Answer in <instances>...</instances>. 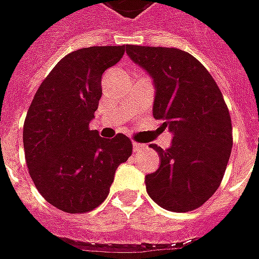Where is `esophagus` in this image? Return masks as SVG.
Instances as JSON below:
<instances>
[{
    "label": "esophagus",
    "instance_id": "esophagus-1",
    "mask_svg": "<svg viewBox=\"0 0 259 259\" xmlns=\"http://www.w3.org/2000/svg\"><path fill=\"white\" fill-rule=\"evenodd\" d=\"M144 147H146V144H143V143L133 142V151H135V153H139V151H142Z\"/></svg>",
    "mask_w": 259,
    "mask_h": 259
}]
</instances>
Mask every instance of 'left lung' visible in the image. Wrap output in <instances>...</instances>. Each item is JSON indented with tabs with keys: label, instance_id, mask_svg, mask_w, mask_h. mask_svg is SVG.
Masks as SVG:
<instances>
[{
	"label": "left lung",
	"instance_id": "obj_1",
	"mask_svg": "<svg viewBox=\"0 0 259 259\" xmlns=\"http://www.w3.org/2000/svg\"><path fill=\"white\" fill-rule=\"evenodd\" d=\"M126 53L154 79L153 116L174 133L167 150L151 144L161 164L146 175L147 193L167 210H195L218 191L231 154L223 94L205 66L184 50L127 45Z\"/></svg>",
	"mask_w": 259,
	"mask_h": 259
}]
</instances>
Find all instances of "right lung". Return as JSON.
I'll return each mask as SVG.
<instances>
[{"instance_id": "1", "label": "right lung", "mask_w": 259, "mask_h": 259, "mask_svg": "<svg viewBox=\"0 0 259 259\" xmlns=\"http://www.w3.org/2000/svg\"><path fill=\"white\" fill-rule=\"evenodd\" d=\"M124 46H92L61 59L36 91L23 123V148L36 189L66 213H87L109 195L116 168L127 161V136L101 137L90 129L106 68Z\"/></svg>"}]
</instances>
